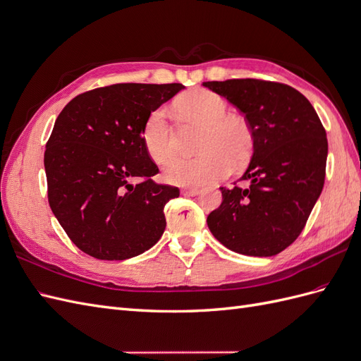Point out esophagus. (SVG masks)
I'll return each instance as SVG.
<instances>
[{
    "instance_id": "esophagus-1",
    "label": "esophagus",
    "mask_w": 361,
    "mask_h": 361,
    "mask_svg": "<svg viewBox=\"0 0 361 361\" xmlns=\"http://www.w3.org/2000/svg\"><path fill=\"white\" fill-rule=\"evenodd\" d=\"M200 191L197 188H183L182 194L183 195H197Z\"/></svg>"
}]
</instances>
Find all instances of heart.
Listing matches in <instances>:
<instances>
[{"mask_svg":"<svg viewBox=\"0 0 361 361\" xmlns=\"http://www.w3.org/2000/svg\"><path fill=\"white\" fill-rule=\"evenodd\" d=\"M182 116L204 126L195 157H174L164 167V179L180 187H200L226 178L231 170L244 167L253 154L255 133L248 120L227 114L224 97L207 89L183 93L178 101ZM141 141L155 162L166 161L173 152V130L169 114L158 106L145 120Z\"/></svg>","mask_w":361,"mask_h":361,"instance_id":"heart-1","label":"heart"}]
</instances>
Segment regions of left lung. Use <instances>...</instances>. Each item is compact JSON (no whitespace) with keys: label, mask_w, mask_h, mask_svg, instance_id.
I'll return each mask as SVG.
<instances>
[{"label":"left lung","mask_w":361,"mask_h":361,"mask_svg":"<svg viewBox=\"0 0 361 361\" xmlns=\"http://www.w3.org/2000/svg\"><path fill=\"white\" fill-rule=\"evenodd\" d=\"M235 105L255 133L253 157L239 180L221 187L207 215L211 233L245 256L279 255L300 236L324 188L329 141L314 108L293 87L262 80L203 82Z\"/></svg>","instance_id":"left-lung-1"}]
</instances>
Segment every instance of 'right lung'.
Listing matches in <instances>:
<instances>
[{
	"instance_id": "1",
	"label": "right lung",
	"mask_w": 361,
	"mask_h": 361,
	"mask_svg": "<svg viewBox=\"0 0 361 361\" xmlns=\"http://www.w3.org/2000/svg\"><path fill=\"white\" fill-rule=\"evenodd\" d=\"M182 84H113L78 94L59 114L45 150L48 202L71 241L101 260H125L166 231L164 206L179 190L159 185L141 141L147 116Z\"/></svg>"
}]
</instances>
